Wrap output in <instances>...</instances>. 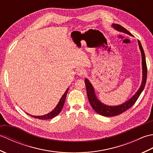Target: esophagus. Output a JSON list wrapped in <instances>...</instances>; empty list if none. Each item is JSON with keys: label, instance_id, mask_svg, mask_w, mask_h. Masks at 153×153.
Instances as JSON below:
<instances>
[{"label": "esophagus", "instance_id": "obj_1", "mask_svg": "<svg viewBox=\"0 0 153 153\" xmlns=\"http://www.w3.org/2000/svg\"><path fill=\"white\" fill-rule=\"evenodd\" d=\"M85 70L82 69V68H79V69L77 70V74L79 76H81V77H83L85 76Z\"/></svg>", "mask_w": 153, "mask_h": 153}]
</instances>
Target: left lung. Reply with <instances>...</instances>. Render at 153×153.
<instances>
[{"instance_id":"8db88e82","label":"left lung","mask_w":153,"mask_h":153,"mask_svg":"<svg viewBox=\"0 0 153 153\" xmlns=\"http://www.w3.org/2000/svg\"><path fill=\"white\" fill-rule=\"evenodd\" d=\"M112 26L116 30H118L120 32H123V33H125L133 36L130 32L128 31L124 27L121 26V25L116 24H113L112 25ZM138 44H139V48H140V51H141V58H142V70H143L142 83L140 87H139V89H138L137 91L136 92L135 95L133 96L131 99H129L128 100H127L126 102L118 106H108V105H105V104L102 103L98 99H97L95 93V90H94L92 84L91 83V82L87 79H85L87 97H88L89 103L91 106H92L93 109L95 110L96 112L98 113L99 114L104 116L109 117V116H114L119 115L120 114L124 112L126 110L130 108L131 107L134 105L135 102L137 101L139 95H141V93H142L143 91L145 84H146V81H147V64H146L145 55L143 48L140 41L139 40H138Z\"/></svg>"}]
</instances>
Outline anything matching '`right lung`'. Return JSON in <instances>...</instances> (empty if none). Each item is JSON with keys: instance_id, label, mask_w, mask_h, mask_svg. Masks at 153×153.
Here are the masks:
<instances>
[{"instance_id": "add662e5", "label": "right lung", "mask_w": 153, "mask_h": 153, "mask_svg": "<svg viewBox=\"0 0 153 153\" xmlns=\"http://www.w3.org/2000/svg\"><path fill=\"white\" fill-rule=\"evenodd\" d=\"M68 89L69 88H68L66 89V91L64 93V95H62V97H61V99H60V101L58 103V105H56V106L55 107L54 109L53 110V111H51V112H49L48 114H47L45 115H43V116H32L30 115V114L27 113V114L31 116V117H33V118H37V119H39V120H48V119H51V118H54L55 116H56L58 114H59L62 109L63 108V106L64 105V102H65V100H66V97L67 95V93L68 91Z\"/></svg>"}]
</instances>
